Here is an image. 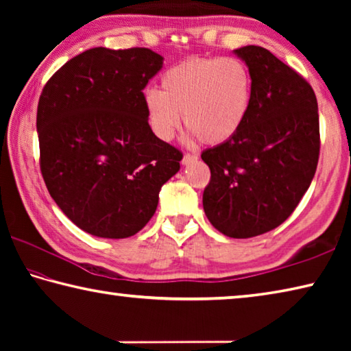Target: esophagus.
<instances>
[{"label":"esophagus","instance_id":"34e87169","mask_svg":"<svg viewBox=\"0 0 351 351\" xmlns=\"http://www.w3.org/2000/svg\"><path fill=\"white\" fill-rule=\"evenodd\" d=\"M198 156L197 154H193V153H186L184 154V158H182V164L184 165H187V164H190V162H193L195 159H197Z\"/></svg>","mask_w":351,"mask_h":351}]
</instances>
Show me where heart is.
Here are the masks:
<instances>
[{
	"instance_id": "heart-1",
	"label": "heart",
	"mask_w": 351,
	"mask_h": 351,
	"mask_svg": "<svg viewBox=\"0 0 351 351\" xmlns=\"http://www.w3.org/2000/svg\"><path fill=\"white\" fill-rule=\"evenodd\" d=\"M162 91L147 90L144 106L152 132L170 141L181 114L193 136L206 145L229 142L245 125L252 106V77L232 57H190L162 75Z\"/></svg>"
}]
</instances>
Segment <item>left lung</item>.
<instances>
[{"mask_svg": "<svg viewBox=\"0 0 351 351\" xmlns=\"http://www.w3.org/2000/svg\"><path fill=\"white\" fill-rule=\"evenodd\" d=\"M252 77V106L240 133L201 153L210 169L206 217L230 239L269 232L294 212L316 173L317 99L293 68L268 49L235 51Z\"/></svg>", "mask_w": 351, "mask_h": 351, "instance_id": "obj_1", "label": "left lung"}]
</instances>
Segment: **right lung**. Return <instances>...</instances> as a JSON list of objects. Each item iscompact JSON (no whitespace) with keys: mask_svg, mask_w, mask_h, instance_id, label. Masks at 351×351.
Returning a JSON list of instances; mask_svg holds the SVG:
<instances>
[{"mask_svg":"<svg viewBox=\"0 0 351 351\" xmlns=\"http://www.w3.org/2000/svg\"><path fill=\"white\" fill-rule=\"evenodd\" d=\"M162 68L148 47H93L46 82L37 108L40 170L71 221L127 239L150 221L182 153L154 136L144 88Z\"/></svg>","mask_w":351,"mask_h":351,"instance_id":"obj_1","label":"right lung"}]
</instances>
